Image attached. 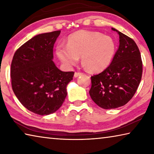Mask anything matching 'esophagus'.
<instances>
[{
    "mask_svg": "<svg viewBox=\"0 0 154 154\" xmlns=\"http://www.w3.org/2000/svg\"><path fill=\"white\" fill-rule=\"evenodd\" d=\"M83 73L82 72H75V75H74V77H77L80 76V75H82Z\"/></svg>",
    "mask_w": 154,
    "mask_h": 154,
    "instance_id": "1",
    "label": "esophagus"
}]
</instances>
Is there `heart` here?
<instances>
[{
	"label": "heart",
	"instance_id": "b5f03b06",
	"mask_svg": "<svg viewBox=\"0 0 154 154\" xmlns=\"http://www.w3.org/2000/svg\"><path fill=\"white\" fill-rule=\"evenodd\" d=\"M116 45L109 36L98 32L81 30L68 38L67 45L60 44L56 48L57 56L65 66L71 67L82 56L83 66L88 71H103L111 63Z\"/></svg>",
	"mask_w": 154,
	"mask_h": 154
}]
</instances>
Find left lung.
Listing matches in <instances>:
<instances>
[{
    "mask_svg": "<svg viewBox=\"0 0 154 154\" xmlns=\"http://www.w3.org/2000/svg\"><path fill=\"white\" fill-rule=\"evenodd\" d=\"M111 30L119 36L118 49L111 64L91 77L89 92L94 102L105 109L126 105L136 92L143 72L141 56L136 43L115 28Z\"/></svg>",
    "mask_w": 154,
    "mask_h": 154,
    "instance_id": "left-lung-1",
    "label": "left lung"
}]
</instances>
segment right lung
<instances>
[{
  "label": "right lung",
  "instance_id": "1",
  "mask_svg": "<svg viewBox=\"0 0 154 154\" xmlns=\"http://www.w3.org/2000/svg\"><path fill=\"white\" fill-rule=\"evenodd\" d=\"M60 30L34 36L15 52L11 65L12 89L28 110L40 116L56 112L66 97L74 72H64L53 62Z\"/></svg>",
  "mask_w": 154,
  "mask_h": 154
}]
</instances>
